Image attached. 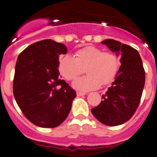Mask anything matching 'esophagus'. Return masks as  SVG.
<instances>
[{
    "instance_id": "esophagus-1",
    "label": "esophagus",
    "mask_w": 157,
    "mask_h": 157,
    "mask_svg": "<svg viewBox=\"0 0 157 157\" xmlns=\"http://www.w3.org/2000/svg\"><path fill=\"white\" fill-rule=\"evenodd\" d=\"M86 94L85 93H81V92H76V95L77 97H81V96H85Z\"/></svg>"
}]
</instances>
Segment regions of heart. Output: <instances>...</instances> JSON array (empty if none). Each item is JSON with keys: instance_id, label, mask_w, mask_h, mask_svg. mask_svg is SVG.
I'll list each match as a JSON object with an SVG mask.
<instances>
[{"instance_id": "heart-1", "label": "heart", "mask_w": 157, "mask_h": 157, "mask_svg": "<svg viewBox=\"0 0 157 157\" xmlns=\"http://www.w3.org/2000/svg\"><path fill=\"white\" fill-rule=\"evenodd\" d=\"M86 76L72 83L75 89L89 92L108 85L115 79L120 68V60L116 54L103 52L94 46H87L75 52L74 56L65 55L59 59L58 70L67 81H72L83 72Z\"/></svg>"}]
</instances>
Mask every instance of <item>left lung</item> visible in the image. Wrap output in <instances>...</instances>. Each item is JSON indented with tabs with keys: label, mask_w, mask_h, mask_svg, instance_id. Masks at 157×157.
<instances>
[{
	"label": "left lung",
	"mask_w": 157,
	"mask_h": 157,
	"mask_svg": "<svg viewBox=\"0 0 157 157\" xmlns=\"http://www.w3.org/2000/svg\"><path fill=\"white\" fill-rule=\"evenodd\" d=\"M117 56L121 65L115 81L102 95V101L92 113L100 122L108 126L125 123L135 113L143 93L145 72L139 52L118 40L107 39L101 42Z\"/></svg>",
	"instance_id": "obj_1"
}]
</instances>
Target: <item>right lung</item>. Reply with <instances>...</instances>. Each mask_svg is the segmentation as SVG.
I'll return each mask as SVG.
<instances>
[{
	"instance_id": "1",
	"label": "right lung",
	"mask_w": 157,
	"mask_h": 157,
	"mask_svg": "<svg viewBox=\"0 0 157 157\" xmlns=\"http://www.w3.org/2000/svg\"><path fill=\"white\" fill-rule=\"evenodd\" d=\"M66 46L50 39L28 46L17 57L13 80V95L24 115L42 128H55L67 118L75 90L58 70L59 56Z\"/></svg>"
}]
</instances>
